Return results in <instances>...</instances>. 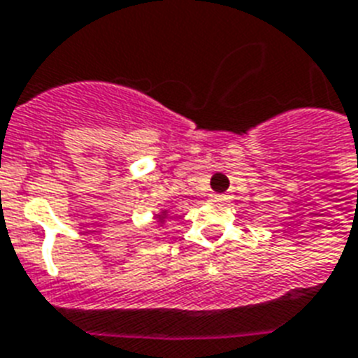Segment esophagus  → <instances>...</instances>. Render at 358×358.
Segmentation results:
<instances>
[{
	"label": "esophagus",
	"instance_id": "1",
	"mask_svg": "<svg viewBox=\"0 0 358 358\" xmlns=\"http://www.w3.org/2000/svg\"><path fill=\"white\" fill-rule=\"evenodd\" d=\"M212 199L215 202H227L230 199V196L229 195H212Z\"/></svg>",
	"mask_w": 358,
	"mask_h": 358
}]
</instances>
